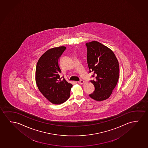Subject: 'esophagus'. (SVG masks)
I'll list each match as a JSON object with an SVG mask.
<instances>
[{"instance_id": "esophagus-1", "label": "esophagus", "mask_w": 148, "mask_h": 148, "mask_svg": "<svg viewBox=\"0 0 148 148\" xmlns=\"http://www.w3.org/2000/svg\"><path fill=\"white\" fill-rule=\"evenodd\" d=\"M78 83L79 84H83L84 83V81L83 79H81L78 82Z\"/></svg>"}]
</instances>
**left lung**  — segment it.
<instances>
[{
	"mask_svg": "<svg viewBox=\"0 0 148 148\" xmlns=\"http://www.w3.org/2000/svg\"><path fill=\"white\" fill-rule=\"evenodd\" d=\"M87 48V63L89 73L94 72L90 82L95 90L91 98L100 101L109 98L117 85L119 77L118 61L110 49L96 41L86 44Z\"/></svg>",
	"mask_w": 148,
	"mask_h": 148,
	"instance_id": "left-lung-1",
	"label": "left lung"
}]
</instances>
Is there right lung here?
I'll list each match as a JSON object with an SVG mask.
<instances>
[{
  "mask_svg": "<svg viewBox=\"0 0 148 148\" xmlns=\"http://www.w3.org/2000/svg\"><path fill=\"white\" fill-rule=\"evenodd\" d=\"M66 48L61 46L50 49L42 55L36 64L37 86L42 94L53 104H61L66 101L70 97L73 86L63 77L60 76L61 71L59 59Z\"/></svg>",
  "mask_w": 148,
  "mask_h": 148,
  "instance_id": "1",
  "label": "right lung"
}]
</instances>
